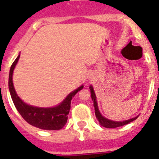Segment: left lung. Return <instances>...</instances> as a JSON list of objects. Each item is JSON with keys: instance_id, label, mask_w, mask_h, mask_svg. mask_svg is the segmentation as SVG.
Masks as SVG:
<instances>
[{"instance_id": "1", "label": "left lung", "mask_w": 159, "mask_h": 159, "mask_svg": "<svg viewBox=\"0 0 159 159\" xmlns=\"http://www.w3.org/2000/svg\"><path fill=\"white\" fill-rule=\"evenodd\" d=\"M90 91H91V97H92V102H93V105H94L95 107V115H96V117H97V120L99 121L100 125L105 128H116V127H120V126H123L125 125H127V124L130 123L132 121H134V120L137 119L138 116H136L134 118L129 119V120H127L124 121H114L111 120L109 119L105 118L104 116H102V114L100 113L99 109H98V105H97V97H96V94H95L94 89L93 87L91 85L90 86Z\"/></svg>"}]
</instances>
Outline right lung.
I'll return each instance as SVG.
<instances>
[{
	"instance_id": "right-lung-1",
	"label": "right lung",
	"mask_w": 159,
	"mask_h": 159,
	"mask_svg": "<svg viewBox=\"0 0 159 159\" xmlns=\"http://www.w3.org/2000/svg\"><path fill=\"white\" fill-rule=\"evenodd\" d=\"M19 58L20 55H18V57L11 65L9 74V90L16 108L24 120L31 125L46 130L61 129L67 123V115L71 108V101L72 97L83 88V85L71 92L59 105L53 107L43 108L26 104L16 94L12 81L14 69L18 62Z\"/></svg>"
}]
</instances>
